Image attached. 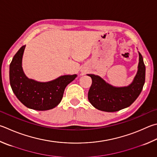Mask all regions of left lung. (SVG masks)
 <instances>
[{"instance_id":"1","label":"left lung","mask_w":157,"mask_h":157,"mask_svg":"<svg viewBox=\"0 0 157 157\" xmlns=\"http://www.w3.org/2000/svg\"><path fill=\"white\" fill-rule=\"evenodd\" d=\"M138 71L132 83L126 87H114L99 76L88 74L92 78L88 99L97 109L106 112H116L130 106L140 95L146 79V67L143 57L139 53Z\"/></svg>"}]
</instances>
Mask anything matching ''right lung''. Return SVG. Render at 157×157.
Listing matches in <instances>:
<instances>
[{"label":"right lung","mask_w":157,"mask_h":157,"mask_svg":"<svg viewBox=\"0 0 157 157\" xmlns=\"http://www.w3.org/2000/svg\"><path fill=\"white\" fill-rule=\"evenodd\" d=\"M22 46L13 56L10 66L11 87L16 98L25 106L36 110L52 109L60 103L65 88L77 75H63L49 82H38L27 78L22 69Z\"/></svg>","instance_id":"add662e5"}]
</instances>
